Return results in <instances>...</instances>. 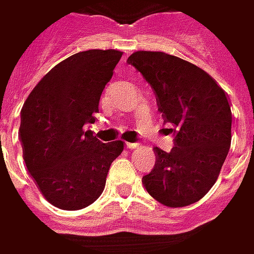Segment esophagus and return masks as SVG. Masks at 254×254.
I'll list each match as a JSON object with an SVG mask.
<instances>
[{
  "label": "esophagus",
  "mask_w": 254,
  "mask_h": 254,
  "mask_svg": "<svg viewBox=\"0 0 254 254\" xmlns=\"http://www.w3.org/2000/svg\"><path fill=\"white\" fill-rule=\"evenodd\" d=\"M140 144L138 143H127V148H130V150H134V148H138Z\"/></svg>",
  "instance_id": "34e87169"
}]
</instances>
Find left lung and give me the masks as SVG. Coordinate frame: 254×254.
<instances>
[{
    "instance_id": "left-lung-1",
    "label": "left lung",
    "mask_w": 254,
    "mask_h": 254,
    "mask_svg": "<svg viewBox=\"0 0 254 254\" xmlns=\"http://www.w3.org/2000/svg\"><path fill=\"white\" fill-rule=\"evenodd\" d=\"M127 63L154 90L164 124L174 135L170 153L156 147V164L143 184L164 206L193 204L216 183L230 148L227 94L206 71L166 53L137 51Z\"/></svg>"
}]
</instances>
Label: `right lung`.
Segmentation results:
<instances>
[{
    "label": "right lung",
    "instance_id": "1",
    "mask_svg": "<svg viewBox=\"0 0 254 254\" xmlns=\"http://www.w3.org/2000/svg\"><path fill=\"white\" fill-rule=\"evenodd\" d=\"M123 53L88 50L57 64L21 110L19 135L27 169L56 207L80 210L104 190L110 166L124 143H101L88 124Z\"/></svg>",
    "mask_w": 254,
    "mask_h": 254
}]
</instances>
